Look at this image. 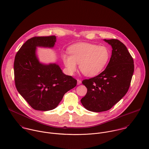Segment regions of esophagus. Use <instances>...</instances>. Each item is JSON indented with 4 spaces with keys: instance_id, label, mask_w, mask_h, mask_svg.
Listing matches in <instances>:
<instances>
[{
    "instance_id": "esophagus-1",
    "label": "esophagus",
    "mask_w": 149,
    "mask_h": 149,
    "mask_svg": "<svg viewBox=\"0 0 149 149\" xmlns=\"http://www.w3.org/2000/svg\"><path fill=\"white\" fill-rule=\"evenodd\" d=\"M81 82H82V81L80 79H78L77 80V84L78 85H80L81 84Z\"/></svg>"
}]
</instances>
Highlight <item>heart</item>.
Wrapping results in <instances>:
<instances>
[{"instance_id": "obj_1", "label": "heart", "mask_w": 149, "mask_h": 149, "mask_svg": "<svg viewBox=\"0 0 149 149\" xmlns=\"http://www.w3.org/2000/svg\"><path fill=\"white\" fill-rule=\"evenodd\" d=\"M69 55L62 56L64 64L68 74H73L79 64L81 71L87 77L100 73L107 65L111 52L105 45H97L88 42H79L69 47Z\"/></svg>"}]
</instances>
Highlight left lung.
<instances>
[{
	"instance_id": "left-lung-1",
	"label": "left lung",
	"mask_w": 149,
	"mask_h": 149,
	"mask_svg": "<svg viewBox=\"0 0 149 149\" xmlns=\"http://www.w3.org/2000/svg\"><path fill=\"white\" fill-rule=\"evenodd\" d=\"M104 40L112 48L107 68L96 77L82 82L87 93L81 104L95 112L108 111L121 100L129 88L134 72L133 58L125 44L116 39Z\"/></svg>"
}]
</instances>
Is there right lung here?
<instances>
[{"instance_id":"right-lung-1","label":"right lung","mask_w":149,"mask_h":149,"mask_svg":"<svg viewBox=\"0 0 149 149\" xmlns=\"http://www.w3.org/2000/svg\"><path fill=\"white\" fill-rule=\"evenodd\" d=\"M56 42L55 36L31 38L23 44L15 56L16 87L35 110L55 109L64 94L77 85V80L64 74L56 63L45 64L38 60L37 47L53 48Z\"/></svg>"}]
</instances>
